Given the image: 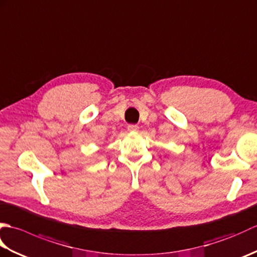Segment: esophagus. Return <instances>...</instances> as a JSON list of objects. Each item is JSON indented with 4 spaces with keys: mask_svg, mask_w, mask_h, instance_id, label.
<instances>
[{
    "mask_svg": "<svg viewBox=\"0 0 257 257\" xmlns=\"http://www.w3.org/2000/svg\"><path fill=\"white\" fill-rule=\"evenodd\" d=\"M138 129H139V127H138L137 124H129V125H128V132H130V133L137 132Z\"/></svg>",
    "mask_w": 257,
    "mask_h": 257,
    "instance_id": "34e87169",
    "label": "esophagus"
}]
</instances>
